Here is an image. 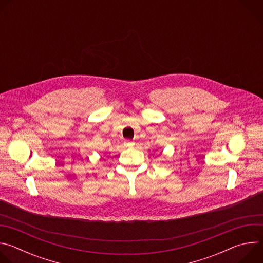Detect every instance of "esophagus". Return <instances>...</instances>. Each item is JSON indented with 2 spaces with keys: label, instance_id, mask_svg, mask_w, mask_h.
I'll return each mask as SVG.
<instances>
[{
  "label": "esophagus",
  "instance_id": "34e87169",
  "mask_svg": "<svg viewBox=\"0 0 263 263\" xmlns=\"http://www.w3.org/2000/svg\"><path fill=\"white\" fill-rule=\"evenodd\" d=\"M125 144H126L127 146H133V145L135 144V141H133V140H126V141H125Z\"/></svg>",
  "mask_w": 263,
  "mask_h": 263
}]
</instances>
